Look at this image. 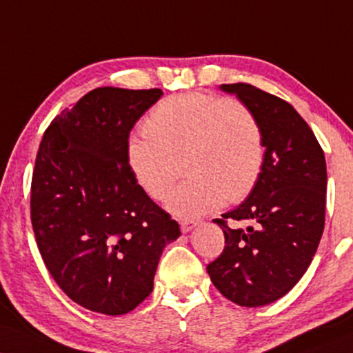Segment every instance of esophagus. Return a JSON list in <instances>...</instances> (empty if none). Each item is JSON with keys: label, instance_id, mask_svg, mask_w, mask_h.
I'll return each mask as SVG.
<instances>
[{"label": "esophagus", "instance_id": "34e87169", "mask_svg": "<svg viewBox=\"0 0 353 353\" xmlns=\"http://www.w3.org/2000/svg\"><path fill=\"white\" fill-rule=\"evenodd\" d=\"M179 225H181V230L184 233H188L192 230L195 225H197V222H195V220H190V219H179Z\"/></svg>", "mask_w": 353, "mask_h": 353}]
</instances>
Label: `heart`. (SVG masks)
I'll list each match as a JSON object with an SVG mask.
<instances>
[{"label": "heart", "instance_id": "1", "mask_svg": "<svg viewBox=\"0 0 353 353\" xmlns=\"http://www.w3.org/2000/svg\"><path fill=\"white\" fill-rule=\"evenodd\" d=\"M144 134L130 136L126 159L136 182L154 201L174 190L169 210L195 217L227 199L245 201L265 168V133L258 117L241 100L214 93H177L161 100L144 120Z\"/></svg>", "mask_w": 353, "mask_h": 353}]
</instances>
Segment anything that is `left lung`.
Segmentation results:
<instances>
[{
	"label": "left lung",
	"mask_w": 353,
	"mask_h": 353,
	"mask_svg": "<svg viewBox=\"0 0 353 353\" xmlns=\"http://www.w3.org/2000/svg\"><path fill=\"white\" fill-rule=\"evenodd\" d=\"M253 110L265 133V168L241 205L214 222L225 248L207 265L227 299L266 305L292 290L311 265L325 223V158L303 117L286 100L250 83H223ZM250 223L246 229L236 227Z\"/></svg>",
	"instance_id": "8db88e82"
}]
</instances>
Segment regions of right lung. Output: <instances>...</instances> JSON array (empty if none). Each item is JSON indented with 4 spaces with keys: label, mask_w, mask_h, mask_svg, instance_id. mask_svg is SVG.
I'll use <instances>...</instances> for the list:
<instances>
[{
    "label": "right lung",
    "mask_w": 353,
    "mask_h": 353,
    "mask_svg": "<svg viewBox=\"0 0 353 353\" xmlns=\"http://www.w3.org/2000/svg\"><path fill=\"white\" fill-rule=\"evenodd\" d=\"M163 90L100 87L50 121L31 182V222L46 268L88 311L121 316L152 291L179 223L139 188L126 143Z\"/></svg>",
    "instance_id": "right-lung-1"
}]
</instances>
